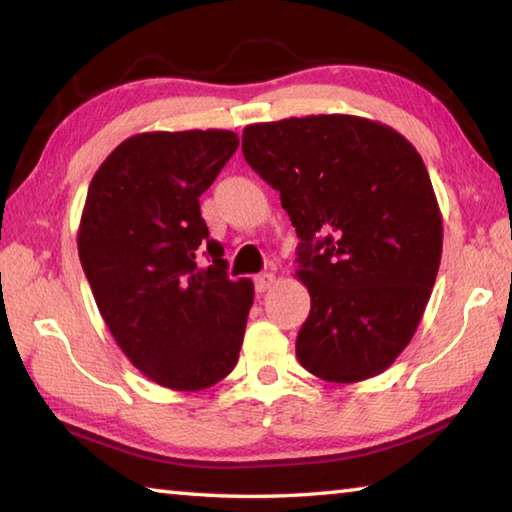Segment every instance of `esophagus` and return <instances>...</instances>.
Here are the masks:
<instances>
[{
  "mask_svg": "<svg viewBox=\"0 0 512 512\" xmlns=\"http://www.w3.org/2000/svg\"><path fill=\"white\" fill-rule=\"evenodd\" d=\"M274 281H276V276H274L272 272H263V274H258V276L254 278V287H256V292H258V294L267 292V289L274 285Z\"/></svg>",
  "mask_w": 512,
  "mask_h": 512,
  "instance_id": "34e87169",
  "label": "esophagus"
}]
</instances>
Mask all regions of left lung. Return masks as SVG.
Returning <instances> with one entry per match:
<instances>
[{
	"label": "left lung",
	"instance_id": "left-lung-1",
	"mask_svg": "<svg viewBox=\"0 0 512 512\" xmlns=\"http://www.w3.org/2000/svg\"><path fill=\"white\" fill-rule=\"evenodd\" d=\"M243 156L301 238L296 276L312 310L298 363L332 383L388 370L441 263V214L417 149L381 122L334 113L249 124Z\"/></svg>",
	"mask_w": 512,
	"mask_h": 512
}]
</instances>
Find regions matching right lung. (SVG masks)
Returning a JSON list of instances; mask_svg holds the SVG:
<instances>
[{"instance_id":"right-lung-1","label":"right lung","mask_w":512,"mask_h":512,"mask_svg":"<svg viewBox=\"0 0 512 512\" xmlns=\"http://www.w3.org/2000/svg\"><path fill=\"white\" fill-rule=\"evenodd\" d=\"M236 149L238 136L223 129L124 140L95 171L77 231L115 343L144 376L178 392L211 388L234 370L254 303V283L227 276L198 200Z\"/></svg>"}]
</instances>
